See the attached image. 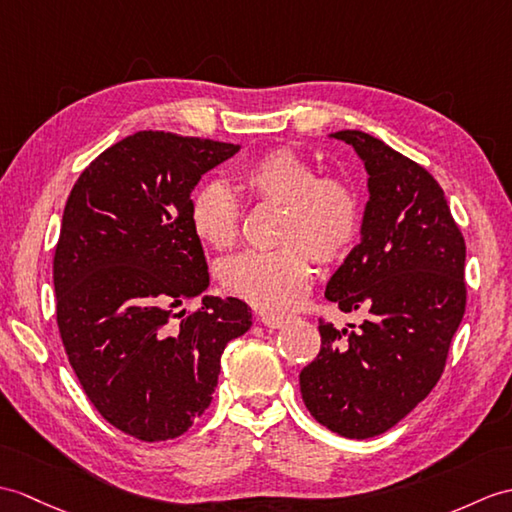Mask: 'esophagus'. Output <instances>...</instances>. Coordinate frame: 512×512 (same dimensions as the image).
Instances as JSON below:
<instances>
[{
	"mask_svg": "<svg viewBox=\"0 0 512 512\" xmlns=\"http://www.w3.org/2000/svg\"><path fill=\"white\" fill-rule=\"evenodd\" d=\"M259 320H261V323H264L266 327H270V329H279V327H283L285 323H288V316H279V314H261V316H259Z\"/></svg>",
	"mask_w": 512,
	"mask_h": 512,
	"instance_id": "obj_1",
	"label": "esophagus"
}]
</instances>
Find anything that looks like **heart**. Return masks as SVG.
Listing matches in <instances>:
<instances>
[{"instance_id": "heart-1", "label": "heart", "mask_w": 512, "mask_h": 512, "mask_svg": "<svg viewBox=\"0 0 512 512\" xmlns=\"http://www.w3.org/2000/svg\"><path fill=\"white\" fill-rule=\"evenodd\" d=\"M246 194L283 213L275 251H246L222 261L220 283L229 294L266 312L299 305L310 290L314 261L336 264L358 242L362 202L355 187L338 176H320L290 148H277L240 172ZM189 224L200 242L227 251L242 233L237 198L220 183L200 187L189 202Z\"/></svg>"}]
</instances>
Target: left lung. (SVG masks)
Segmentation results:
<instances>
[{
  "instance_id": "1",
  "label": "left lung",
  "mask_w": 512,
  "mask_h": 512,
  "mask_svg": "<svg viewBox=\"0 0 512 512\" xmlns=\"http://www.w3.org/2000/svg\"><path fill=\"white\" fill-rule=\"evenodd\" d=\"M331 137L355 148L368 172L362 242L325 296L368 318L355 331L318 320L320 351L301 375L312 417L347 438H371L417 408L445 371L465 314V237L441 185L423 165L362 130Z\"/></svg>"
}]
</instances>
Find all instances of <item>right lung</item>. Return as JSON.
Instances as JSON below:
<instances>
[{
	"label": "right lung",
	"mask_w": 512,
	"mask_h": 512,
	"mask_svg": "<svg viewBox=\"0 0 512 512\" xmlns=\"http://www.w3.org/2000/svg\"><path fill=\"white\" fill-rule=\"evenodd\" d=\"M240 150L139 130L95 157L71 187L54 253L56 323L102 417L139 441L187 432L209 408L227 344L253 325L240 299L205 296L189 224L200 176Z\"/></svg>",
	"instance_id": "1"
}]
</instances>
